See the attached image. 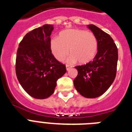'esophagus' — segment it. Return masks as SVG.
Instances as JSON below:
<instances>
[{"label": "esophagus", "instance_id": "1", "mask_svg": "<svg viewBox=\"0 0 132 132\" xmlns=\"http://www.w3.org/2000/svg\"><path fill=\"white\" fill-rule=\"evenodd\" d=\"M71 66H69V65H66V69H67V71H69V69H71Z\"/></svg>", "mask_w": 132, "mask_h": 132}]
</instances>
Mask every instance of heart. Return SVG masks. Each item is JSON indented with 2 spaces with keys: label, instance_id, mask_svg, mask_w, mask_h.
I'll list each match as a JSON object with an SVG mask.
<instances>
[{
  "label": "heart",
  "instance_id": "obj_1",
  "mask_svg": "<svg viewBox=\"0 0 132 132\" xmlns=\"http://www.w3.org/2000/svg\"><path fill=\"white\" fill-rule=\"evenodd\" d=\"M50 48L57 59L63 60L69 50L71 55L67 59L69 63L78 61L80 64H86L95 56L97 41L92 32L81 29H68L62 31L59 38L52 39Z\"/></svg>",
  "mask_w": 132,
  "mask_h": 132
}]
</instances>
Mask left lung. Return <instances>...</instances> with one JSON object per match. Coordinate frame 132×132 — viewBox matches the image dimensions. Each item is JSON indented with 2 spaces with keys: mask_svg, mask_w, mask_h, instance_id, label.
<instances>
[{
  "mask_svg": "<svg viewBox=\"0 0 132 132\" xmlns=\"http://www.w3.org/2000/svg\"><path fill=\"white\" fill-rule=\"evenodd\" d=\"M87 27L97 38V52L93 61L76 67L78 76L73 84L83 97L96 98L104 94L115 79L118 49L108 33L93 24H89Z\"/></svg>",
  "mask_w": 132,
  "mask_h": 132,
  "instance_id": "left-lung-1",
  "label": "left lung"
}]
</instances>
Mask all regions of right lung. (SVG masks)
I'll use <instances>...</instances> for the list:
<instances>
[{
    "instance_id": "right-lung-1",
    "label": "right lung",
    "mask_w": 132,
    "mask_h": 132,
    "mask_svg": "<svg viewBox=\"0 0 132 132\" xmlns=\"http://www.w3.org/2000/svg\"><path fill=\"white\" fill-rule=\"evenodd\" d=\"M53 25L44 24L24 37L17 51L15 72L21 86L35 99H46L54 92L58 79L67 70L50 48Z\"/></svg>"
}]
</instances>
